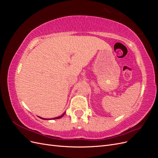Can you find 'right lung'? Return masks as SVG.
I'll return each instance as SVG.
<instances>
[{
  "label": "right lung",
  "instance_id": "obj_1",
  "mask_svg": "<svg viewBox=\"0 0 158 158\" xmlns=\"http://www.w3.org/2000/svg\"><path fill=\"white\" fill-rule=\"evenodd\" d=\"M64 114V113L63 114H62L61 116H60V117H55V118H52V119H58V118H61L62 117H63V115ZM41 118H42V119H46V118H41V117H40Z\"/></svg>",
  "mask_w": 158,
  "mask_h": 158
}]
</instances>
